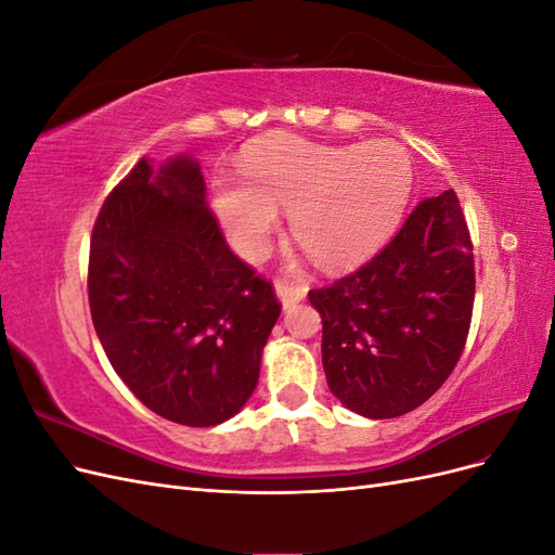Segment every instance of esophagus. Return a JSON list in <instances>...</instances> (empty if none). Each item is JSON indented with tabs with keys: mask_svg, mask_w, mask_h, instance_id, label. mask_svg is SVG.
<instances>
[{
	"mask_svg": "<svg viewBox=\"0 0 555 555\" xmlns=\"http://www.w3.org/2000/svg\"><path fill=\"white\" fill-rule=\"evenodd\" d=\"M275 294H278L280 304L284 308H292V306L298 304V300L306 298V287H300V284H294V282H287V280L278 278L275 280Z\"/></svg>",
	"mask_w": 555,
	"mask_h": 555,
	"instance_id": "1",
	"label": "esophagus"
}]
</instances>
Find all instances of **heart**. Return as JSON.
<instances>
[{"mask_svg":"<svg viewBox=\"0 0 555 555\" xmlns=\"http://www.w3.org/2000/svg\"><path fill=\"white\" fill-rule=\"evenodd\" d=\"M243 182H220L215 210L231 245L266 255L278 210H289L294 241L324 268L371 255L398 224L412 190V159L393 141L326 145L278 137L241 162Z\"/></svg>","mask_w":555,"mask_h":555,"instance_id":"1","label":"heart"}]
</instances>
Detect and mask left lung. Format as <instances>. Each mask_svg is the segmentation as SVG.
<instances>
[{
  "mask_svg": "<svg viewBox=\"0 0 555 555\" xmlns=\"http://www.w3.org/2000/svg\"><path fill=\"white\" fill-rule=\"evenodd\" d=\"M331 393L367 418L416 410L456 367L475 304V257L453 190L424 198L379 255L312 289Z\"/></svg>",
  "mask_w": 555,
  "mask_h": 555,
  "instance_id": "1",
  "label": "left lung"
}]
</instances>
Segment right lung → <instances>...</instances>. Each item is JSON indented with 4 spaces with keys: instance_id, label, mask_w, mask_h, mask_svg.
Segmentation results:
<instances>
[{
    "instance_id": "obj_1",
    "label": "right lung",
    "mask_w": 555,
    "mask_h": 555,
    "mask_svg": "<svg viewBox=\"0 0 555 555\" xmlns=\"http://www.w3.org/2000/svg\"><path fill=\"white\" fill-rule=\"evenodd\" d=\"M88 296L113 371L145 408L206 428L243 410L282 306L229 249L196 159H150L92 229Z\"/></svg>"
}]
</instances>
